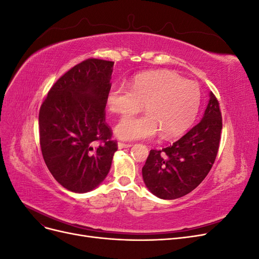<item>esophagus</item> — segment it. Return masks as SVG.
Returning <instances> with one entry per match:
<instances>
[{"mask_svg": "<svg viewBox=\"0 0 259 259\" xmlns=\"http://www.w3.org/2000/svg\"><path fill=\"white\" fill-rule=\"evenodd\" d=\"M132 147L131 144H124V143H117V148L119 149H124V148H130Z\"/></svg>", "mask_w": 259, "mask_h": 259, "instance_id": "1", "label": "esophagus"}]
</instances>
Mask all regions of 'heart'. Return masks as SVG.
Wrapping results in <instances>:
<instances>
[{
    "instance_id": "1",
    "label": "heart",
    "mask_w": 259,
    "mask_h": 259,
    "mask_svg": "<svg viewBox=\"0 0 259 259\" xmlns=\"http://www.w3.org/2000/svg\"><path fill=\"white\" fill-rule=\"evenodd\" d=\"M130 87L113 84L106 103L109 110L120 115L138 111L142 104L146 113L122 119L114 128L123 140L151 138L161 132L163 138L182 135L198 115L201 91L193 81L168 70L144 72L132 80Z\"/></svg>"
}]
</instances>
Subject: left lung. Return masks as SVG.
I'll return each mask as SVG.
<instances>
[{
    "instance_id": "left-lung-1",
    "label": "left lung",
    "mask_w": 259,
    "mask_h": 259,
    "mask_svg": "<svg viewBox=\"0 0 259 259\" xmlns=\"http://www.w3.org/2000/svg\"><path fill=\"white\" fill-rule=\"evenodd\" d=\"M223 128L219 104L213 93L202 120L173 145L150 150L143 167L148 190L163 200H175L195 189L215 162Z\"/></svg>"
}]
</instances>
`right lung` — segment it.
Here are the masks:
<instances>
[{
	"mask_svg": "<svg viewBox=\"0 0 259 259\" xmlns=\"http://www.w3.org/2000/svg\"><path fill=\"white\" fill-rule=\"evenodd\" d=\"M113 61L86 59L53 85L38 113L46 166L67 190L97 188L111 167L117 145L105 121Z\"/></svg>",
	"mask_w": 259,
	"mask_h": 259,
	"instance_id": "add662e5",
	"label": "right lung"
}]
</instances>
